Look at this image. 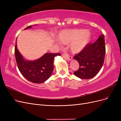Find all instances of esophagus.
I'll list each match as a JSON object with an SVG mask.
<instances>
[{"mask_svg": "<svg viewBox=\"0 0 121 121\" xmlns=\"http://www.w3.org/2000/svg\"><path fill=\"white\" fill-rule=\"evenodd\" d=\"M63 57L65 58V60H72V57L71 56H69V54L67 53H64L63 54Z\"/></svg>", "mask_w": 121, "mask_h": 121, "instance_id": "34e87169", "label": "esophagus"}]
</instances>
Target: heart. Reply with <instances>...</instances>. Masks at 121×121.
Listing matches in <instances>:
<instances>
[{"mask_svg": "<svg viewBox=\"0 0 121 121\" xmlns=\"http://www.w3.org/2000/svg\"><path fill=\"white\" fill-rule=\"evenodd\" d=\"M91 33L83 29L65 30L59 33L57 39L59 41L69 47L73 53H79L85 48L91 38Z\"/></svg>", "mask_w": 121, "mask_h": 121, "instance_id": "obj_1", "label": "heart"}]
</instances>
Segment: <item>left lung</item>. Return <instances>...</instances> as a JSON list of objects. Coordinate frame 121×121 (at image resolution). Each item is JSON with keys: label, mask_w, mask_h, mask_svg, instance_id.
I'll list each match as a JSON object with an SVG mask.
<instances>
[{"label": "left lung", "mask_w": 121, "mask_h": 121, "mask_svg": "<svg viewBox=\"0 0 121 121\" xmlns=\"http://www.w3.org/2000/svg\"><path fill=\"white\" fill-rule=\"evenodd\" d=\"M105 54L104 36L100 35L95 42L89 43L81 52L75 54L74 59L79 64V68L74 74L83 79H91L99 71L103 65Z\"/></svg>", "instance_id": "8db88e82"}]
</instances>
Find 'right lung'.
<instances>
[{
    "label": "right lung",
    "mask_w": 121,
    "mask_h": 121,
    "mask_svg": "<svg viewBox=\"0 0 121 121\" xmlns=\"http://www.w3.org/2000/svg\"><path fill=\"white\" fill-rule=\"evenodd\" d=\"M31 27L32 26H29L25 30ZM14 54L18 69L21 74L28 81L34 83H43L50 77L53 69L54 57L60 56L59 53H47L36 60H26L17 48V42Z\"/></svg>",
    "instance_id": "add662e5"
}]
</instances>
